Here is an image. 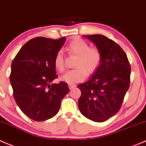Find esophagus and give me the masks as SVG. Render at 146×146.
Segmentation results:
<instances>
[{
    "label": "esophagus",
    "instance_id": "obj_1",
    "mask_svg": "<svg viewBox=\"0 0 146 146\" xmlns=\"http://www.w3.org/2000/svg\"><path fill=\"white\" fill-rule=\"evenodd\" d=\"M68 86H69V88H70V89H72L73 88H74V87L76 86L74 84H68Z\"/></svg>",
    "mask_w": 146,
    "mask_h": 146
}]
</instances>
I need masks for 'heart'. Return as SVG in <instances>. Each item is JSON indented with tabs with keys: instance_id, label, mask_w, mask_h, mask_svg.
Listing matches in <instances>:
<instances>
[{
	"instance_id": "1",
	"label": "heart",
	"mask_w": 146,
	"mask_h": 146,
	"mask_svg": "<svg viewBox=\"0 0 146 146\" xmlns=\"http://www.w3.org/2000/svg\"><path fill=\"white\" fill-rule=\"evenodd\" d=\"M67 49L71 53L77 55L74 63L76 68L68 70L60 76V80L68 84L82 82L86 74L95 73L102 62V53L98 48L90 47L88 43L82 38H76L72 40ZM55 69L60 72L64 70V61L62 50L56 53L54 59Z\"/></svg>"
}]
</instances>
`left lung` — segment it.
<instances>
[{
    "label": "left lung",
    "mask_w": 146,
    "mask_h": 146,
    "mask_svg": "<svg viewBox=\"0 0 146 146\" xmlns=\"http://www.w3.org/2000/svg\"><path fill=\"white\" fill-rule=\"evenodd\" d=\"M102 53V62L88 81L78 85V106L86 118L103 122L117 113L130 85L131 66L127 55L114 40L100 34L84 36Z\"/></svg>",
    "instance_id": "8db88e82"
}]
</instances>
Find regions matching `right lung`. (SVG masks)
Wrapping results in <instances>:
<instances>
[{"label":"right lung","mask_w":146,"mask_h":146,"mask_svg":"<svg viewBox=\"0 0 146 146\" xmlns=\"http://www.w3.org/2000/svg\"><path fill=\"white\" fill-rule=\"evenodd\" d=\"M65 40V37L32 38L21 48L12 62L10 81L14 98L31 119L42 121L53 117L68 94L67 83H52L58 78L54 59Z\"/></svg>","instance_id":"add662e5"}]
</instances>
